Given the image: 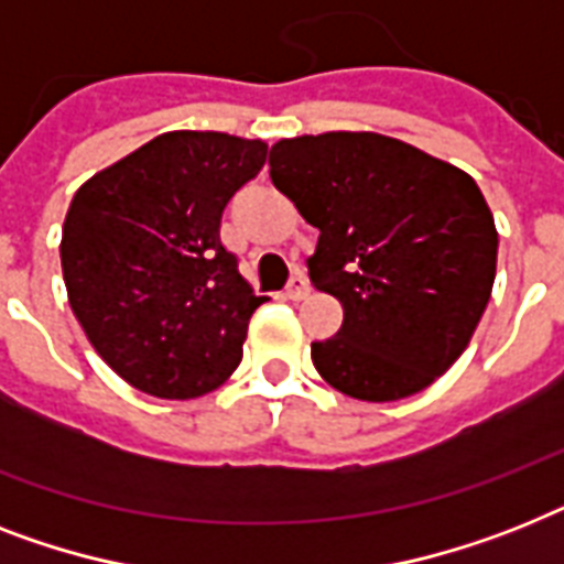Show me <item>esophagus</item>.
Masks as SVG:
<instances>
[{
  "label": "esophagus",
  "mask_w": 564,
  "mask_h": 564,
  "mask_svg": "<svg viewBox=\"0 0 564 564\" xmlns=\"http://www.w3.org/2000/svg\"><path fill=\"white\" fill-rule=\"evenodd\" d=\"M306 295H310V283H306L304 274H295L290 281V286H286V297H290V301H304Z\"/></svg>",
  "instance_id": "obj_1"
}]
</instances>
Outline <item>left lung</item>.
Segmentation results:
<instances>
[{
  "instance_id": "8db88e82",
  "label": "left lung",
  "mask_w": 564,
  "mask_h": 564,
  "mask_svg": "<svg viewBox=\"0 0 564 564\" xmlns=\"http://www.w3.org/2000/svg\"><path fill=\"white\" fill-rule=\"evenodd\" d=\"M269 176L322 231L310 281L345 310L336 338L313 341L324 382L365 402L432 386L496 281V219L475 178L379 132L281 139Z\"/></svg>"
}]
</instances>
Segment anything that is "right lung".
<instances>
[{
  "label": "right lung",
  "instance_id": "obj_1",
  "mask_svg": "<svg viewBox=\"0 0 564 564\" xmlns=\"http://www.w3.org/2000/svg\"><path fill=\"white\" fill-rule=\"evenodd\" d=\"M267 141L173 130L77 187L59 240L72 313L123 382L194 400L242 359L254 295L219 240Z\"/></svg>",
  "mask_w": 564,
  "mask_h": 564
}]
</instances>
